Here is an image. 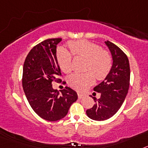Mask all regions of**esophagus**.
Returning <instances> with one entry per match:
<instances>
[{"label": "esophagus", "instance_id": "obj_1", "mask_svg": "<svg viewBox=\"0 0 148 148\" xmlns=\"http://www.w3.org/2000/svg\"><path fill=\"white\" fill-rule=\"evenodd\" d=\"M78 96L79 99H82V98H84V96H86V94H84V93H82V92H78Z\"/></svg>", "mask_w": 148, "mask_h": 148}]
</instances>
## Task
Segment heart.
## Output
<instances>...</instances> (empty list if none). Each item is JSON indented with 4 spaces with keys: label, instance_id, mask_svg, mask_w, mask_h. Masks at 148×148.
Wrapping results in <instances>:
<instances>
[{
    "label": "heart",
    "instance_id": "heart-1",
    "mask_svg": "<svg viewBox=\"0 0 148 148\" xmlns=\"http://www.w3.org/2000/svg\"><path fill=\"white\" fill-rule=\"evenodd\" d=\"M71 53L75 57L87 59L84 73H74L68 78L70 87L83 90L94 82V76L98 80H103L108 76L113 65V58L108 51L103 50L100 46L88 40L70 41L67 44ZM57 59L61 70L64 73L72 71L73 57L67 50L60 48L57 52Z\"/></svg>",
    "mask_w": 148,
    "mask_h": 148
}]
</instances>
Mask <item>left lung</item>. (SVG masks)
Here are the masks:
<instances>
[{
  "instance_id": "1",
  "label": "left lung",
  "mask_w": 148,
  "mask_h": 148,
  "mask_svg": "<svg viewBox=\"0 0 148 148\" xmlns=\"http://www.w3.org/2000/svg\"><path fill=\"white\" fill-rule=\"evenodd\" d=\"M113 58L112 68L102 82L94 87L100 92V99H94L95 104L86 111L89 118L104 121L114 116L122 105L130 85V70L127 56L119 47L109 40L105 41Z\"/></svg>"
}]
</instances>
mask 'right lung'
I'll list each match as a JSON object with an SVG mask.
<instances>
[{
    "label": "right lung",
    "instance_id": "obj_1",
    "mask_svg": "<svg viewBox=\"0 0 148 148\" xmlns=\"http://www.w3.org/2000/svg\"><path fill=\"white\" fill-rule=\"evenodd\" d=\"M61 38H50L35 46L26 58L22 86L31 108L40 118L56 121L66 116L70 106L78 99L75 90L66 87L61 94L53 88L52 82L61 79V69L56 47Z\"/></svg>",
    "mask_w": 148,
    "mask_h": 148
}]
</instances>
